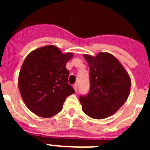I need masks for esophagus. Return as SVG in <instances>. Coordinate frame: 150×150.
<instances>
[{"instance_id":"1","label":"esophagus","mask_w":150,"mask_h":150,"mask_svg":"<svg viewBox=\"0 0 150 150\" xmlns=\"http://www.w3.org/2000/svg\"><path fill=\"white\" fill-rule=\"evenodd\" d=\"M74 86V90H75V91H77V90H78V85L76 83V84H74V86Z\"/></svg>"}]
</instances>
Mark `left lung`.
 Instances as JSON below:
<instances>
[{"label":"left lung","instance_id":"8db88e82","mask_svg":"<svg viewBox=\"0 0 150 150\" xmlns=\"http://www.w3.org/2000/svg\"><path fill=\"white\" fill-rule=\"evenodd\" d=\"M88 64L90 88L79 96L83 112L101 120L112 116L124 104L131 88V79L112 55L100 52L95 57L83 55Z\"/></svg>","mask_w":150,"mask_h":150}]
</instances>
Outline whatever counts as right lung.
Wrapping results in <instances>:
<instances>
[{
    "label": "right lung",
    "instance_id": "right-lung-1",
    "mask_svg": "<svg viewBox=\"0 0 150 150\" xmlns=\"http://www.w3.org/2000/svg\"><path fill=\"white\" fill-rule=\"evenodd\" d=\"M72 53L63 54L55 46L31 52L24 61L18 75V88L25 104L34 114L43 118L62 110L67 96L75 90L67 83L66 64Z\"/></svg>",
    "mask_w": 150,
    "mask_h": 150
}]
</instances>
